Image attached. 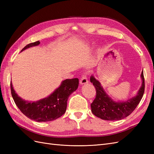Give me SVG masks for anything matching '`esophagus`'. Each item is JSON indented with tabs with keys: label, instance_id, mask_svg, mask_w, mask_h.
<instances>
[{
	"label": "esophagus",
	"instance_id": "1",
	"mask_svg": "<svg viewBox=\"0 0 154 154\" xmlns=\"http://www.w3.org/2000/svg\"><path fill=\"white\" fill-rule=\"evenodd\" d=\"M88 83V79L87 77V73H83L82 74V76L80 78V83L81 85H83V84H85V83Z\"/></svg>",
	"mask_w": 154,
	"mask_h": 154
}]
</instances>
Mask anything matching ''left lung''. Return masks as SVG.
Here are the masks:
<instances>
[{
	"mask_svg": "<svg viewBox=\"0 0 154 154\" xmlns=\"http://www.w3.org/2000/svg\"><path fill=\"white\" fill-rule=\"evenodd\" d=\"M141 78L142 85L136 96L125 102H115L106 94L100 83L92 76L90 80L96 91L95 99L91 104L93 114L102 119L115 121L122 119L132 114L141 100L144 92L145 85L143 71Z\"/></svg>",
	"mask_w": 154,
	"mask_h": 154,
	"instance_id": "obj_1",
	"label": "left lung"
}]
</instances>
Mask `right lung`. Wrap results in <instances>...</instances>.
<instances>
[{
    "label": "right lung",
    "instance_id": "1",
    "mask_svg": "<svg viewBox=\"0 0 154 154\" xmlns=\"http://www.w3.org/2000/svg\"><path fill=\"white\" fill-rule=\"evenodd\" d=\"M40 43L39 41L30 43L22 51L32 46L38 45ZM78 85V78L67 79L63 81L61 85L48 97L31 102L22 100L18 96L13 89L12 83H10L11 95L18 108L26 117L37 122H51L64 114L66 111L69 96L77 89Z\"/></svg>",
    "mask_w": 154,
    "mask_h": 154
}]
</instances>
